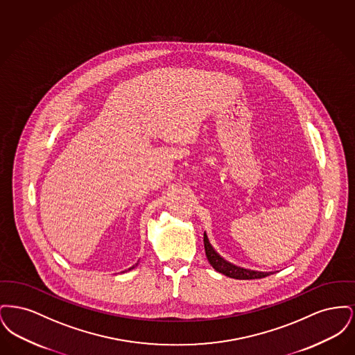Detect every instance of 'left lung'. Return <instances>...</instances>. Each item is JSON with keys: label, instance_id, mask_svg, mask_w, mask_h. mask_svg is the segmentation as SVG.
Masks as SVG:
<instances>
[{"label": "left lung", "instance_id": "1", "mask_svg": "<svg viewBox=\"0 0 355 355\" xmlns=\"http://www.w3.org/2000/svg\"><path fill=\"white\" fill-rule=\"evenodd\" d=\"M203 245H205V253H206L207 261L210 262V265L218 272H222L226 277H230V278H234V279H257V278H265V277L272 274L271 271L270 272H265V271L243 269V268H239V266H236V265L227 262L213 249L206 233H203Z\"/></svg>", "mask_w": 355, "mask_h": 355}]
</instances>
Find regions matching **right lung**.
Returning a JSON list of instances; mask_svg holds the SVG:
<instances>
[{
	"instance_id": "add662e5",
	"label": "right lung",
	"mask_w": 355,
	"mask_h": 355,
	"mask_svg": "<svg viewBox=\"0 0 355 355\" xmlns=\"http://www.w3.org/2000/svg\"><path fill=\"white\" fill-rule=\"evenodd\" d=\"M137 265H138V263H135V266H132V268H130V269H129V270H132V269H135V266H137Z\"/></svg>"
}]
</instances>
